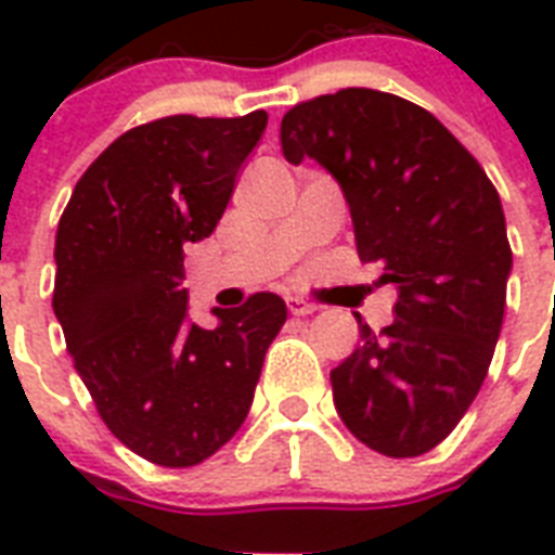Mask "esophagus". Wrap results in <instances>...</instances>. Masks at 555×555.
Returning a JSON list of instances; mask_svg holds the SVG:
<instances>
[{"mask_svg":"<svg viewBox=\"0 0 555 555\" xmlns=\"http://www.w3.org/2000/svg\"><path fill=\"white\" fill-rule=\"evenodd\" d=\"M287 311L294 313V317H308V313L317 311V305L305 302L299 296H287Z\"/></svg>","mask_w":555,"mask_h":555,"instance_id":"esophagus-1","label":"esophagus"}]
</instances>
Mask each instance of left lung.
Wrapping results in <instances>:
<instances>
[{"instance_id": "left-lung-1", "label": "left lung", "mask_w": 555, "mask_h": 555, "mask_svg": "<svg viewBox=\"0 0 555 555\" xmlns=\"http://www.w3.org/2000/svg\"><path fill=\"white\" fill-rule=\"evenodd\" d=\"M287 164L313 158L351 209L360 259L395 285V322L331 371L348 431L388 457H414L455 429L499 343L513 253L495 186L426 108L377 89H343L282 117Z\"/></svg>"}]
</instances>
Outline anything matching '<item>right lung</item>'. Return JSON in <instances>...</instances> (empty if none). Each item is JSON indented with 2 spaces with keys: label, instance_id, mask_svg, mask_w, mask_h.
Listing matches in <instances>:
<instances>
[{
  "label": "right lung",
  "instance_id": "add662e5",
  "mask_svg": "<svg viewBox=\"0 0 555 555\" xmlns=\"http://www.w3.org/2000/svg\"><path fill=\"white\" fill-rule=\"evenodd\" d=\"M268 126L160 117L120 134L77 181L56 227L54 313L74 369L120 443L160 466L216 455L250 412L287 308L256 294L190 320L184 250L224 216Z\"/></svg>",
  "mask_w": 555,
  "mask_h": 555
}]
</instances>
